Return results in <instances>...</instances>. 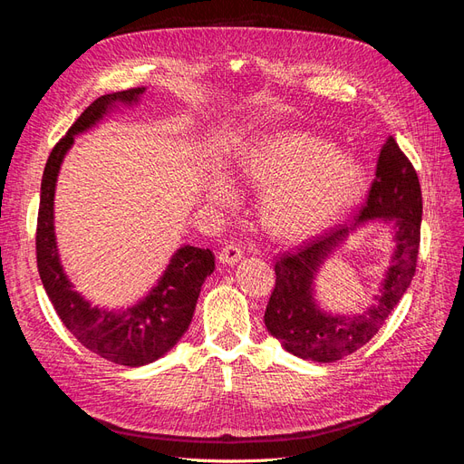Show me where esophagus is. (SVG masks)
Masks as SVG:
<instances>
[{
	"instance_id": "esophagus-1",
	"label": "esophagus",
	"mask_w": 464,
	"mask_h": 464,
	"mask_svg": "<svg viewBox=\"0 0 464 464\" xmlns=\"http://www.w3.org/2000/svg\"><path fill=\"white\" fill-rule=\"evenodd\" d=\"M242 257H244V249L237 244L224 246L218 254V259L222 265H236Z\"/></svg>"
}]
</instances>
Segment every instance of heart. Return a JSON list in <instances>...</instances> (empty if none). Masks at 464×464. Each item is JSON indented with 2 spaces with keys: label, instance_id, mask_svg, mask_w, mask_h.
<instances>
[{
  "label": "heart",
  "instance_id": "heart-1",
  "mask_svg": "<svg viewBox=\"0 0 464 464\" xmlns=\"http://www.w3.org/2000/svg\"><path fill=\"white\" fill-rule=\"evenodd\" d=\"M240 176L266 188L261 218L285 240H302L329 228L363 188V168L356 159L304 131L280 133L251 149L240 164ZM208 198L228 207L236 189L228 178H220L210 186Z\"/></svg>",
  "mask_w": 464,
  "mask_h": 464
}]
</instances>
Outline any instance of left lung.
<instances>
[{
	"mask_svg": "<svg viewBox=\"0 0 464 464\" xmlns=\"http://www.w3.org/2000/svg\"><path fill=\"white\" fill-rule=\"evenodd\" d=\"M382 218L393 224L392 265L366 313L331 316L318 310L313 298V280L324 259L362 223ZM422 224V191L418 174L397 141L389 137L379 152L375 178L350 227L331 228L314 236L292 254L276 259L275 290L266 304L265 325L290 354L312 362H336L356 353L382 329L392 307L399 304L416 273Z\"/></svg>",
	"mask_w": 464,
	"mask_h": 464,
	"instance_id": "1",
	"label": "left lung"
}]
</instances>
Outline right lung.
<instances>
[{
	"mask_svg": "<svg viewBox=\"0 0 464 464\" xmlns=\"http://www.w3.org/2000/svg\"><path fill=\"white\" fill-rule=\"evenodd\" d=\"M143 92L145 87H137L96 98L52 149L42 176L36 227L38 273L55 314L91 353L130 368L162 358L188 331L205 278L215 271L213 251L179 247L157 286L141 302L125 310H104L81 296L60 263L53 232V193L60 166L75 135L91 130L116 104H137Z\"/></svg>",
	"mask_w": 464,
	"mask_h": 464,
	"instance_id": "1",
	"label": "right lung"
}]
</instances>
